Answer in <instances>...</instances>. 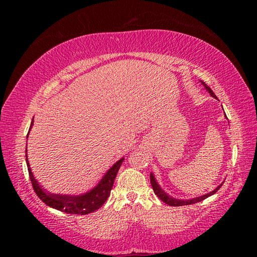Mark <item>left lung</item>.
Listing matches in <instances>:
<instances>
[{
    "label": "left lung",
    "mask_w": 257,
    "mask_h": 257,
    "mask_svg": "<svg viewBox=\"0 0 257 257\" xmlns=\"http://www.w3.org/2000/svg\"><path fill=\"white\" fill-rule=\"evenodd\" d=\"M203 85L205 86V88L208 90V93H210L213 97L216 98L215 94L213 93V90L210 88V87L204 84V82H203ZM150 179H151V185H152V187H153V190H154V193L156 194V196H158V197L161 199V201L164 202L165 204H168V205H170V206H184V205H188V204H195V203L202 202V201H204V199H205V198H207L208 196H211V195L215 194L216 191L220 189V187L222 186V185H220L219 187H217L216 189H214L213 191H211V193H208V194H206V195H204V196H202V197L188 199V201H178V199H173V198H171L170 196H168V195L165 194L164 191L160 188L159 185H158V182L155 181V178H154L153 175H152V173H151Z\"/></svg>",
    "instance_id": "8db88e82"
}]
</instances>
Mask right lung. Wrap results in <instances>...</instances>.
<instances>
[{
	"instance_id": "1",
	"label": "right lung",
	"mask_w": 257,
	"mask_h": 257,
	"mask_svg": "<svg viewBox=\"0 0 257 257\" xmlns=\"http://www.w3.org/2000/svg\"><path fill=\"white\" fill-rule=\"evenodd\" d=\"M33 122L34 119L32 121V124H30V128L33 127ZM26 162H27L28 173L30 181H32V186L37 196L41 198V201L44 202L46 205L56 208V210H59L61 212L69 213V214H88V213H92L98 210V208L106 202L107 197L110 196L116 173H118L121 164L123 162V159L119 160L118 162L113 165L110 170L106 172V175L104 176L102 181L97 185L96 188H94L92 191H89V193H87L86 195H82V196L78 197L62 196V195H52L50 193H45V191L38 186L37 181L35 180L32 170H30L29 168L27 154H26Z\"/></svg>"
}]
</instances>
